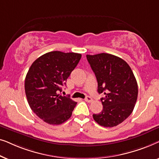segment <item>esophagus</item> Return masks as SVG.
Listing matches in <instances>:
<instances>
[{"label": "esophagus", "mask_w": 159, "mask_h": 159, "mask_svg": "<svg viewBox=\"0 0 159 159\" xmlns=\"http://www.w3.org/2000/svg\"><path fill=\"white\" fill-rule=\"evenodd\" d=\"M84 101H85L86 102H88V103H91V102L93 101V99H92V98L90 96H86L85 98H84Z\"/></svg>", "instance_id": "esophagus-1"}]
</instances>
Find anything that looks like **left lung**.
I'll return each mask as SVG.
<instances>
[{
    "label": "left lung",
    "mask_w": 159,
    "mask_h": 159,
    "mask_svg": "<svg viewBox=\"0 0 159 159\" xmlns=\"http://www.w3.org/2000/svg\"><path fill=\"white\" fill-rule=\"evenodd\" d=\"M98 81L103 110L93 114L101 126L113 127L125 120L133 111L138 94V83L131 68L122 58L109 53L87 55Z\"/></svg>",
    "instance_id": "left-lung-1"
}]
</instances>
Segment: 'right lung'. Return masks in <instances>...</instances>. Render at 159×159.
<instances>
[{
  "label": "right lung",
  "instance_id": "right-lung-1",
  "mask_svg": "<svg viewBox=\"0 0 159 159\" xmlns=\"http://www.w3.org/2000/svg\"><path fill=\"white\" fill-rule=\"evenodd\" d=\"M82 55L51 51L34 61L26 75L25 93L34 114L49 125H58L70 118L77 102L59 93Z\"/></svg>",
  "mask_w": 159,
  "mask_h": 159
}]
</instances>
